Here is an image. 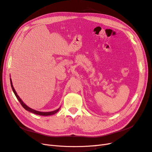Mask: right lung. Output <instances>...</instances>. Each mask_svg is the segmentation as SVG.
Wrapping results in <instances>:
<instances>
[{
  "label": "right lung",
  "mask_w": 152,
  "mask_h": 152,
  "mask_svg": "<svg viewBox=\"0 0 152 152\" xmlns=\"http://www.w3.org/2000/svg\"><path fill=\"white\" fill-rule=\"evenodd\" d=\"M10 82H11V87H12V91H13V92H14V93H15V96H16V97L17 98L18 100L19 101L20 103H21V104L22 105V107H23L26 110H27V111H28V112H31V113H33L37 114V115H39L48 116V115H54V114H55V113H57V112L59 111V109H60V107H59V108H58L57 110H54V111H52V112H42L37 111V110H34V109H32V108H31L28 107V106L26 105V104L23 103V101L21 100V99L19 97V96H18V95L17 94V93L16 92V91H15V88H14V87H13V86H12V80H11V78H10Z\"/></svg>",
  "instance_id": "add662e5"
}]
</instances>
